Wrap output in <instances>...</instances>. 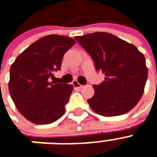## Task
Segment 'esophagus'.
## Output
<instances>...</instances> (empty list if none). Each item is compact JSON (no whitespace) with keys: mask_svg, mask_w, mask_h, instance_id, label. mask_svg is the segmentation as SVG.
I'll return each instance as SVG.
<instances>
[{"mask_svg":"<svg viewBox=\"0 0 157 157\" xmlns=\"http://www.w3.org/2000/svg\"><path fill=\"white\" fill-rule=\"evenodd\" d=\"M72 84H73V86H74V87H75V88H82V85H81L80 83H78V82L77 80L73 81Z\"/></svg>","mask_w":157,"mask_h":157,"instance_id":"34e87169","label":"esophagus"}]
</instances>
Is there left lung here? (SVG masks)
Instances as JSON below:
<instances>
[{
    "instance_id": "1",
    "label": "left lung",
    "mask_w": 157,
    "mask_h": 157,
    "mask_svg": "<svg viewBox=\"0 0 157 157\" xmlns=\"http://www.w3.org/2000/svg\"><path fill=\"white\" fill-rule=\"evenodd\" d=\"M92 57L105 81L93 85L94 95L87 100L99 115L110 117L131 110L144 92L147 68L145 57L133 44L108 33L97 32L75 37Z\"/></svg>"
}]
</instances>
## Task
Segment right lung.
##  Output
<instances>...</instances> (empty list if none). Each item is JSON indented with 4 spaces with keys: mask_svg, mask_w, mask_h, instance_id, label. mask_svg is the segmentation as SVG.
Returning <instances> with one entry per match:
<instances>
[{
    "mask_svg": "<svg viewBox=\"0 0 157 157\" xmlns=\"http://www.w3.org/2000/svg\"><path fill=\"white\" fill-rule=\"evenodd\" d=\"M75 44L71 37L47 35L30 45L11 65L10 94L17 110L30 122L47 124L65 114L74 87L50 79L60 70L64 55Z\"/></svg>",
    "mask_w": 157,
    "mask_h": 157,
    "instance_id": "right-lung-1",
    "label": "right lung"
}]
</instances>
